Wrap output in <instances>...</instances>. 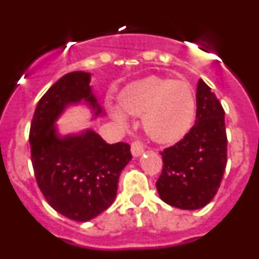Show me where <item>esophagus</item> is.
Wrapping results in <instances>:
<instances>
[{"label":"esophagus","mask_w":259,"mask_h":259,"mask_svg":"<svg viewBox=\"0 0 259 259\" xmlns=\"http://www.w3.org/2000/svg\"><path fill=\"white\" fill-rule=\"evenodd\" d=\"M144 152V145L140 141H134L131 145V153L134 157H140Z\"/></svg>","instance_id":"1"}]
</instances>
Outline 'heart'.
Instances as JSON below:
<instances>
[{"instance_id":"1","label":"heart","mask_w":259,"mask_h":259,"mask_svg":"<svg viewBox=\"0 0 259 259\" xmlns=\"http://www.w3.org/2000/svg\"><path fill=\"white\" fill-rule=\"evenodd\" d=\"M118 106L110 113L118 124L128 125V116H143L146 135L157 143L170 144L182 139L194 118L192 89L182 81L150 76L130 84L119 96Z\"/></svg>"}]
</instances>
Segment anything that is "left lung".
I'll return each instance as SVG.
<instances>
[{
	"instance_id": "obj_1",
	"label": "left lung",
	"mask_w": 259,
	"mask_h": 259,
	"mask_svg": "<svg viewBox=\"0 0 259 259\" xmlns=\"http://www.w3.org/2000/svg\"><path fill=\"white\" fill-rule=\"evenodd\" d=\"M196 122L179 143L161 152L163 168L155 187L162 201L197 210L217 194L227 164L224 110L203 80H198Z\"/></svg>"
}]
</instances>
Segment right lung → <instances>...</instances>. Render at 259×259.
Here are the masks:
<instances>
[{
	"label": "right lung",
	"instance_id": "obj_1",
	"mask_svg": "<svg viewBox=\"0 0 259 259\" xmlns=\"http://www.w3.org/2000/svg\"><path fill=\"white\" fill-rule=\"evenodd\" d=\"M91 74L74 71L53 84L36 106L29 130L36 182L53 209L76 222H88L114 202L119 175L132 159L125 143L107 144L92 130L61 136L56 122L66 107L88 105L104 115L92 92Z\"/></svg>",
	"mask_w": 259,
	"mask_h": 259
}]
</instances>
